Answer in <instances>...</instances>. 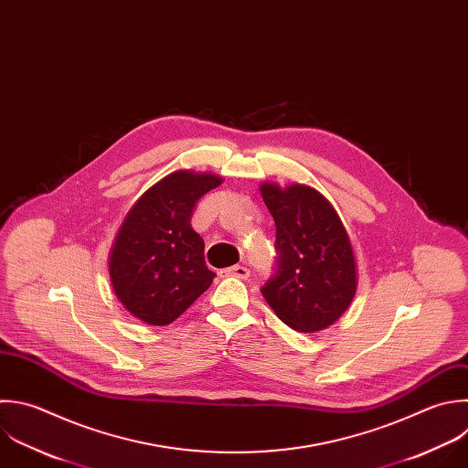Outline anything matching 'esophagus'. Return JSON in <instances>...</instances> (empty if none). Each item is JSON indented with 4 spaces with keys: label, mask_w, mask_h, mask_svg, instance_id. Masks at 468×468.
I'll return each instance as SVG.
<instances>
[{
    "label": "esophagus",
    "mask_w": 468,
    "mask_h": 468,
    "mask_svg": "<svg viewBox=\"0 0 468 468\" xmlns=\"http://www.w3.org/2000/svg\"><path fill=\"white\" fill-rule=\"evenodd\" d=\"M221 276H234V278L247 280V278L250 276V271H249L245 265H234V267L223 269V271H221Z\"/></svg>",
    "instance_id": "obj_1"
}]
</instances>
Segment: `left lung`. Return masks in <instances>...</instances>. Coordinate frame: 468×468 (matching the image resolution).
<instances>
[{"mask_svg":"<svg viewBox=\"0 0 468 468\" xmlns=\"http://www.w3.org/2000/svg\"><path fill=\"white\" fill-rule=\"evenodd\" d=\"M276 223V269L261 294L291 329L316 333L340 318L356 291L349 236L333 205L314 188L263 183Z\"/></svg>","mask_w":468,"mask_h":468,"instance_id":"left-lung-1","label":"left lung"}]
</instances>
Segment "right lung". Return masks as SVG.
<instances>
[{"label":"right lung","instance_id":"add662e5","mask_svg":"<svg viewBox=\"0 0 468 468\" xmlns=\"http://www.w3.org/2000/svg\"><path fill=\"white\" fill-rule=\"evenodd\" d=\"M214 174L179 170L128 212L110 254V278L121 303L150 325L179 318L212 283L205 241L190 219L197 201L221 185Z\"/></svg>","mask_w":468,"mask_h":468}]
</instances>
